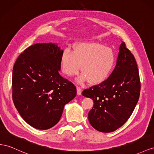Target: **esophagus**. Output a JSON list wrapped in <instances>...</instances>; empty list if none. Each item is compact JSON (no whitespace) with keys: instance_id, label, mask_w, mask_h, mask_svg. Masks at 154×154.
Wrapping results in <instances>:
<instances>
[{"instance_id":"1","label":"esophagus","mask_w":154,"mask_h":154,"mask_svg":"<svg viewBox=\"0 0 154 154\" xmlns=\"http://www.w3.org/2000/svg\"><path fill=\"white\" fill-rule=\"evenodd\" d=\"M77 93L78 95H81L82 93V88L80 86H77Z\"/></svg>"}]
</instances>
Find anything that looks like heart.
<instances>
[{"instance_id": "b5f03b06", "label": "heart", "mask_w": 154, "mask_h": 154, "mask_svg": "<svg viewBox=\"0 0 154 154\" xmlns=\"http://www.w3.org/2000/svg\"><path fill=\"white\" fill-rule=\"evenodd\" d=\"M115 54L109 47L98 43H83L77 45L74 51L67 48L60 57L62 73L68 77L77 75L80 69L79 82L88 80L91 84L104 81L115 66Z\"/></svg>"}]
</instances>
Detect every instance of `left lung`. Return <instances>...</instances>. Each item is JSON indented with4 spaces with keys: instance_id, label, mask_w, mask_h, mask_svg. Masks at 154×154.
<instances>
[{
    "instance_id": "obj_1",
    "label": "left lung",
    "mask_w": 154,
    "mask_h": 154,
    "mask_svg": "<svg viewBox=\"0 0 154 154\" xmlns=\"http://www.w3.org/2000/svg\"><path fill=\"white\" fill-rule=\"evenodd\" d=\"M115 68L108 79L82 92L94 101L88 112L90 124L103 133L115 131L131 115L139 100L140 82L133 54L122 42Z\"/></svg>"
}]
</instances>
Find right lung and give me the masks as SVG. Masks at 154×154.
Instances as JSON below:
<instances>
[{"mask_svg": "<svg viewBox=\"0 0 154 154\" xmlns=\"http://www.w3.org/2000/svg\"><path fill=\"white\" fill-rule=\"evenodd\" d=\"M62 50L53 43L26 48L15 62L12 99L26 123L48 129L60 120L64 105L76 96L75 86L59 74Z\"/></svg>", "mask_w": 154, "mask_h": 154, "instance_id": "right-lung-1", "label": "right lung"}]
</instances>
